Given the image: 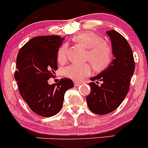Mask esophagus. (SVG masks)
<instances>
[{"mask_svg":"<svg viewBox=\"0 0 148 148\" xmlns=\"http://www.w3.org/2000/svg\"><path fill=\"white\" fill-rule=\"evenodd\" d=\"M74 86H79L80 84H82V82H77V81H74Z\"/></svg>","mask_w":148,"mask_h":148,"instance_id":"obj_1","label":"esophagus"}]
</instances>
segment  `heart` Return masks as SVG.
<instances>
[{
  "label": "heart",
  "mask_w": 148,
  "mask_h": 148,
  "mask_svg": "<svg viewBox=\"0 0 148 148\" xmlns=\"http://www.w3.org/2000/svg\"><path fill=\"white\" fill-rule=\"evenodd\" d=\"M74 41L79 45L89 49L87 59L96 71H102L110 65L112 58L111 48L107 44L102 42V37L92 32H84L79 34L74 38ZM66 44H62L57 52V60L60 63L66 62L67 59ZM92 72L90 65L72 64L64 70V74L66 77L74 80L82 79Z\"/></svg>",
  "instance_id": "b5f03b06"
}]
</instances>
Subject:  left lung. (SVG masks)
<instances>
[{
    "label": "left lung",
    "mask_w": 148,
    "mask_h": 148,
    "mask_svg": "<svg viewBox=\"0 0 148 148\" xmlns=\"http://www.w3.org/2000/svg\"><path fill=\"white\" fill-rule=\"evenodd\" d=\"M112 44L113 59L110 65L92 81H102L99 86L89 83L91 92L86 97L88 107L97 114H107L120 105L129 91L130 83L135 71L132 49L127 41L114 30L106 31Z\"/></svg>",
    "instance_id": "left-lung-1"
}]
</instances>
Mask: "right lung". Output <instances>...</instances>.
<instances>
[{"mask_svg":"<svg viewBox=\"0 0 148 148\" xmlns=\"http://www.w3.org/2000/svg\"><path fill=\"white\" fill-rule=\"evenodd\" d=\"M64 38L41 36L31 38L18 53L15 79L22 98L34 112L44 117L62 109L65 92L74 86L70 79L49 84L57 70V52Z\"/></svg>","mask_w":148,"mask_h":148,"instance_id":"add662e5","label":"right lung"}]
</instances>
